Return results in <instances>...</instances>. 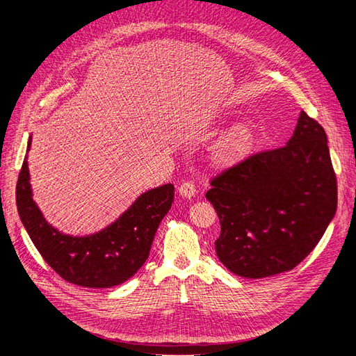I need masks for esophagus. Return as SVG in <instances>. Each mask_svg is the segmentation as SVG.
<instances>
[{
	"label": "esophagus",
	"mask_w": 356,
	"mask_h": 356,
	"mask_svg": "<svg viewBox=\"0 0 356 356\" xmlns=\"http://www.w3.org/2000/svg\"><path fill=\"white\" fill-rule=\"evenodd\" d=\"M178 193L179 195L182 196V197H186V199H191L193 196H195V193H196V187H195V184H193V182H182V184L179 186V188H178Z\"/></svg>",
	"instance_id": "1"
}]
</instances>
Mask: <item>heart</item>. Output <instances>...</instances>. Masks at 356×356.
Masks as SVG:
<instances>
[{
    "label": "heart",
    "mask_w": 356,
    "mask_h": 356,
    "mask_svg": "<svg viewBox=\"0 0 356 356\" xmlns=\"http://www.w3.org/2000/svg\"><path fill=\"white\" fill-rule=\"evenodd\" d=\"M254 144L255 127L248 122L239 123L221 143L217 152L218 163L224 168L239 165L251 154Z\"/></svg>",
    "instance_id": "b5f03b06"
}]
</instances>
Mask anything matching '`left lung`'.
Here are the masks:
<instances>
[{
	"instance_id": "obj_1",
	"label": "left lung",
	"mask_w": 356,
	"mask_h": 356,
	"mask_svg": "<svg viewBox=\"0 0 356 356\" xmlns=\"http://www.w3.org/2000/svg\"><path fill=\"white\" fill-rule=\"evenodd\" d=\"M218 213L220 261L260 279L294 268L324 236L337 211L327 134L301 111L286 145L258 153L211 181Z\"/></svg>"
}]
</instances>
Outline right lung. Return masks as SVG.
Masks as SVG:
<instances>
[{"label":"right lung","mask_w":356,"mask_h":356,"mask_svg":"<svg viewBox=\"0 0 356 356\" xmlns=\"http://www.w3.org/2000/svg\"><path fill=\"white\" fill-rule=\"evenodd\" d=\"M16 186L20 221L46 263L65 281L86 288H111L126 282L147 261L159 224L174 202V184H165L138 196L105 229L72 236L59 232L44 218L32 199L28 152Z\"/></svg>","instance_id":"right-lung-1"}]
</instances>
